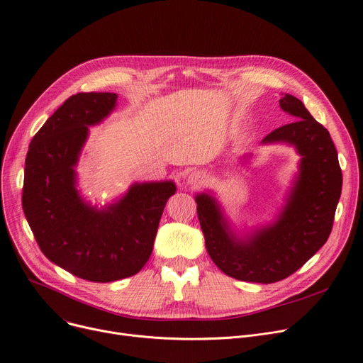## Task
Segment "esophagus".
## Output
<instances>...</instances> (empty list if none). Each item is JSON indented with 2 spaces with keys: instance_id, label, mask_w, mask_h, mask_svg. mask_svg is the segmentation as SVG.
I'll return each instance as SVG.
<instances>
[{
  "instance_id": "1",
  "label": "esophagus",
  "mask_w": 363,
  "mask_h": 363,
  "mask_svg": "<svg viewBox=\"0 0 363 363\" xmlns=\"http://www.w3.org/2000/svg\"><path fill=\"white\" fill-rule=\"evenodd\" d=\"M204 181H206V175L203 174V172H193V174H189L186 177V184L194 186V188L203 185Z\"/></svg>"
}]
</instances>
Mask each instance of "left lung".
<instances>
[{
  "mask_svg": "<svg viewBox=\"0 0 363 363\" xmlns=\"http://www.w3.org/2000/svg\"><path fill=\"white\" fill-rule=\"evenodd\" d=\"M279 106L297 121L272 130L262 143L294 145L301 160L277 220L242 240L212 196L196 197L208 256L223 274L240 281L272 284L300 269L327 242L341 196L342 175L330 132L293 95L285 94Z\"/></svg>",
  "mask_w": 363,
  "mask_h": 363,
  "instance_id": "left-lung-1",
  "label": "left lung"
}]
</instances>
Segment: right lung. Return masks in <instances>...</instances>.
Returning a JSON list of instances; mask_svg holds the SVG:
<instances>
[{
	"mask_svg": "<svg viewBox=\"0 0 363 363\" xmlns=\"http://www.w3.org/2000/svg\"><path fill=\"white\" fill-rule=\"evenodd\" d=\"M118 94L79 92L35 133L25 162L22 206L41 252L57 266L92 282L138 274L151 256L172 181L133 184L116 203L97 208L76 189L88 126L116 106Z\"/></svg>",
	"mask_w": 363,
	"mask_h": 363,
	"instance_id": "right-lung-1",
	"label": "right lung"
}]
</instances>
